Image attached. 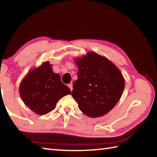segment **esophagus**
I'll use <instances>...</instances> for the list:
<instances>
[{"instance_id": "1", "label": "esophagus", "mask_w": 157, "mask_h": 157, "mask_svg": "<svg viewBox=\"0 0 157 157\" xmlns=\"http://www.w3.org/2000/svg\"><path fill=\"white\" fill-rule=\"evenodd\" d=\"M68 86L69 87V89H71V91H72V90H73V84H72V83L68 84Z\"/></svg>"}]
</instances>
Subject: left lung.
Wrapping results in <instances>:
<instances>
[{
	"label": "left lung",
	"instance_id": "obj_1",
	"mask_svg": "<svg viewBox=\"0 0 157 157\" xmlns=\"http://www.w3.org/2000/svg\"><path fill=\"white\" fill-rule=\"evenodd\" d=\"M78 79L72 96L82 113L91 118L107 114L115 107L124 88L120 70L107 58L95 52L75 60Z\"/></svg>",
	"mask_w": 157,
	"mask_h": 157
}]
</instances>
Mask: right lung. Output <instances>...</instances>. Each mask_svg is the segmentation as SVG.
<instances>
[{
  "instance_id": "obj_1",
  "label": "right lung",
  "mask_w": 157,
  "mask_h": 157,
  "mask_svg": "<svg viewBox=\"0 0 157 157\" xmlns=\"http://www.w3.org/2000/svg\"><path fill=\"white\" fill-rule=\"evenodd\" d=\"M19 94L23 102L34 113L41 116L52 111L58 100L71 92L61 81L59 74L53 72L49 62H45L23 78Z\"/></svg>"
}]
</instances>
